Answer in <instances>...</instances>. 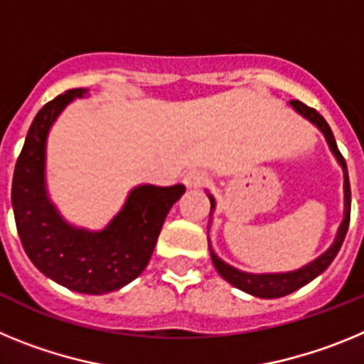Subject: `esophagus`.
Instances as JSON below:
<instances>
[{
  "label": "esophagus",
  "instance_id": "34e87169",
  "mask_svg": "<svg viewBox=\"0 0 364 364\" xmlns=\"http://www.w3.org/2000/svg\"><path fill=\"white\" fill-rule=\"evenodd\" d=\"M182 182L186 184V188L197 189V188H202V186L208 182V175H205L204 171H200V169H191V171L186 173Z\"/></svg>",
  "mask_w": 364,
  "mask_h": 364
}]
</instances>
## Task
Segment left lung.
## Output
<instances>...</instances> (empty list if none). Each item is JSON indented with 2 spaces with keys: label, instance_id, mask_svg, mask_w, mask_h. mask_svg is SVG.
Segmentation results:
<instances>
[{
  "label": "left lung",
  "instance_id": "1",
  "mask_svg": "<svg viewBox=\"0 0 364 364\" xmlns=\"http://www.w3.org/2000/svg\"><path fill=\"white\" fill-rule=\"evenodd\" d=\"M291 107L301 114L302 118H306L310 124H314L317 129L323 133L324 140H326L328 147L332 151V154L336 156L337 164L343 169V191H345V213H343V220L339 224V230L336 233V239L333 242L330 244L326 252L321 253L317 259H314L311 262L304 264L302 268L294 269V272H282V273H247L242 272L239 268H233L231 264L224 262L217 253L213 252V247H211L210 239V253H211V260H213V266L218 273H220V277L224 281L230 282L231 286L235 288H239V290L246 291V294L253 295V297H260V299H277V297H284V295L291 294V291L299 290L304 284L314 281L315 277H319L321 273L328 268V266L332 264V260L336 259V255L339 253L341 246H343V240L346 237V231H348V224H350V180H348V169H346V162L343 159V154L339 153L336 144V138H333L332 129H330V125L326 124L323 117H321L319 112L315 111V109L308 107V105L301 104L299 100H291L290 102ZM208 197H210L211 202V211H210V218H213V211H215V197L208 191ZM211 222V220H210ZM208 231H210V224H208Z\"/></svg>",
  "mask_w": 364,
  "mask_h": 364
}]
</instances>
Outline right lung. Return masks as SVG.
I'll return each mask as SVG.
<instances>
[{
    "label": "right lung",
    "instance_id": "right-lung-1",
    "mask_svg": "<svg viewBox=\"0 0 364 364\" xmlns=\"http://www.w3.org/2000/svg\"><path fill=\"white\" fill-rule=\"evenodd\" d=\"M87 95V89H70L40 109L16 162L12 208L25 253L45 277L78 294L104 295L146 269L164 220L186 188L136 186L104 230L65 220L47 191V138L63 109Z\"/></svg>",
    "mask_w": 364,
    "mask_h": 364
}]
</instances>
